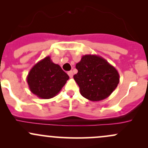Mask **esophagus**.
Wrapping results in <instances>:
<instances>
[{"label": "esophagus", "mask_w": 148, "mask_h": 148, "mask_svg": "<svg viewBox=\"0 0 148 148\" xmlns=\"http://www.w3.org/2000/svg\"><path fill=\"white\" fill-rule=\"evenodd\" d=\"M68 75H69V77L70 78H72L73 77V71H69L67 72Z\"/></svg>", "instance_id": "34e87169"}]
</instances>
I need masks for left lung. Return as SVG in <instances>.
Returning a JSON list of instances; mask_svg holds the SVG:
<instances>
[{
	"mask_svg": "<svg viewBox=\"0 0 148 148\" xmlns=\"http://www.w3.org/2000/svg\"><path fill=\"white\" fill-rule=\"evenodd\" d=\"M76 68L78 73L74 79L79 86L80 93L90 101L107 98L119 84L117 70L100 56H83Z\"/></svg>",
	"mask_w": 148,
	"mask_h": 148,
	"instance_id": "obj_1",
	"label": "left lung"
}]
</instances>
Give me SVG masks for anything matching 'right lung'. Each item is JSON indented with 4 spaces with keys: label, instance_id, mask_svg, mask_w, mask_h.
<instances>
[{
    "label": "right lung",
    "instance_id": "obj_1",
    "mask_svg": "<svg viewBox=\"0 0 148 148\" xmlns=\"http://www.w3.org/2000/svg\"><path fill=\"white\" fill-rule=\"evenodd\" d=\"M69 78L60 66L47 56L31 69L27 81L32 93L40 98L50 99L60 91Z\"/></svg>",
    "mask_w": 148,
    "mask_h": 148
}]
</instances>
